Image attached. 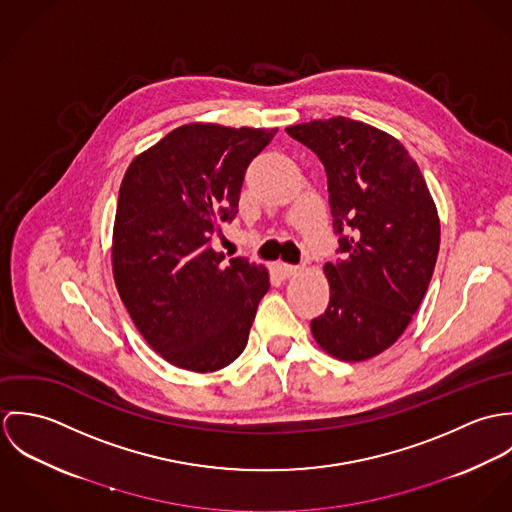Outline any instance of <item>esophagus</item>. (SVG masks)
Returning <instances> with one entry per match:
<instances>
[{"label": "esophagus", "instance_id": "obj_1", "mask_svg": "<svg viewBox=\"0 0 512 512\" xmlns=\"http://www.w3.org/2000/svg\"><path fill=\"white\" fill-rule=\"evenodd\" d=\"M278 270H280V274L284 276V278H292L295 274H299V266H292V264H280L278 266Z\"/></svg>", "mask_w": 512, "mask_h": 512}]
</instances>
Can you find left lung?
<instances>
[{"label":"left lung","instance_id":"1","mask_svg":"<svg viewBox=\"0 0 512 512\" xmlns=\"http://www.w3.org/2000/svg\"><path fill=\"white\" fill-rule=\"evenodd\" d=\"M286 132L325 167L343 254L323 268L331 295L311 333L339 361L372 359L406 331L430 286L439 252L436 203L406 147L378 128L337 116Z\"/></svg>","mask_w":512,"mask_h":512}]
</instances>
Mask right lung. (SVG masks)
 <instances>
[{
	"label": "right lung",
	"mask_w": 512,
	"mask_h": 512,
	"mask_svg": "<svg viewBox=\"0 0 512 512\" xmlns=\"http://www.w3.org/2000/svg\"><path fill=\"white\" fill-rule=\"evenodd\" d=\"M276 132L185 124L126 169L114 282L147 345L173 366L215 372L248 343L268 270L242 256L222 262L211 236L236 217L246 167Z\"/></svg>",
	"instance_id": "1"
}]
</instances>
